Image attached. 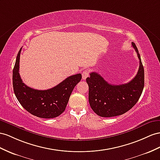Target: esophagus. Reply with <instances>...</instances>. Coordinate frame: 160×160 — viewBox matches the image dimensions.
<instances>
[{"label":"esophagus","mask_w":160,"mask_h":160,"mask_svg":"<svg viewBox=\"0 0 160 160\" xmlns=\"http://www.w3.org/2000/svg\"><path fill=\"white\" fill-rule=\"evenodd\" d=\"M82 78L85 80L89 76V72L88 70H84L82 73Z\"/></svg>","instance_id":"1"}]
</instances>
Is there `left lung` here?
Masks as SVG:
<instances>
[{
  "mask_svg": "<svg viewBox=\"0 0 160 160\" xmlns=\"http://www.w3.org/2000/svg\"><path fill=\"white\" fill-rule=\"evenodd\" d=\"M132 46L139 59V68L136 76L126 84H109L101 75L91 72L87 78L88 85V101L96 114L109 118L122 115L137 103L144 88V68L141 56L134 42Z\"/></svg>",
  "mask_w": 160,
  "mask_h": 160,
  "instance_id": "8db88e82",
  "label": "left lung"
}]
</instances>
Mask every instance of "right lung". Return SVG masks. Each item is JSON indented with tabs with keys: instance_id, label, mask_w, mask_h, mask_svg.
Wrapping results in <instances>:
<instances>
[{
	"instance_id": "obj_1",
	"label": "right lung",
	"mask_w": 160,
	"mask_h": 160,
	"mask_svg": "<svg viewBox=\"0 0 160 160\" xmlns=\"http://www.w3.org/2000/svg\"><path fill=\"white\" fill-rule=\"evenodd\" d=\"M22 48L16 58L13 70V87L19 103L32 115L42 118H53L65 109L72 92L82 78L80 73L69 76L52 88L40 91L28 87L19 73Z\"/></svg>"
}]
</instances>
